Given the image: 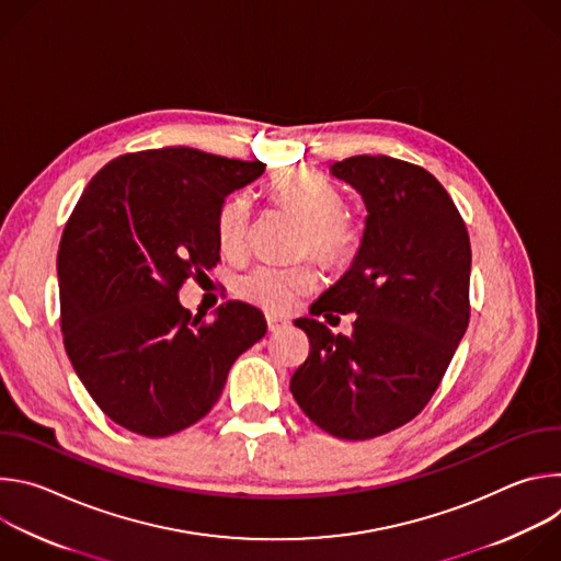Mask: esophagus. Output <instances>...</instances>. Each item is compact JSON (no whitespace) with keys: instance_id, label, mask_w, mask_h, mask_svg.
<instances>
[{"instance_id":"34e87169","label":"esophagus","mask_w":561,"mask_h":561,"mask_svg":"<svg viewBox=\"0 0 561 561\" xmlns=\"http://www.w3.org/2000/svg\"><path fill=\"white\" fill-rule=\"evenodd\" d=\"M266 324H268V331H271V333H277V331H282V329L288 327V319H282V317H277V314H266Z\"/></svg>"}]
</instances>
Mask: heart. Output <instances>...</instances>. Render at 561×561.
<instances>
[{"instance_id": "heart-1", "label": "heart", "mask_w": 561, "mask_h": 561, "mask_svg": "<svg viewBox=\"0 0 561 561\" xmlns=\"http://www.w3.org/2000/svg\"><path fill=\"white\" fill-rule=\"evenodd\" d=\"M273 202L290 210L304 226L308 251L319 264L342 271L353 264L364 242L362 221L344 210L342 193L310 169H286L266 184ZM251 224V202L247 195L230 197L217 213V242L228 255L242 253ZM317 288V273L310 264L273 266L260 264L237 277V295L268 310L286 312L297 297Z\"/></svg>"}]
</instances>
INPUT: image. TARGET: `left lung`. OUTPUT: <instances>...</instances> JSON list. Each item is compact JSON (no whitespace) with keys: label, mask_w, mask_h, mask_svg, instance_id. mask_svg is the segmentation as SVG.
I'll return each mask as SVG.
<instances>
[{"label":"left lung","mask_w":561,"mask_h":561,"mask_svg":"<svg viewBox=\"0 0 561 561\" xmlns=\"http://www.w3.org/2000/svg\"><path fill=\"white\" fill-rule=\"evenodd\" d=\"M331 173L362 193L368 217L351 271L310 312H355V322L346 337L297 319L310 351L290 392L319 428L362 442L409 424L435 394L470 319V239L422 167L357 154Z\"/></svg>","instance_id":"left-lung-1"}]
</instances>
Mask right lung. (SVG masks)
Masks as SVG:
<instances>
[{
  "label": "right lung",
  "mask_w": 561,
  "mask_h": 561,
  "mask_svg": "<svg viewBox=\"0 0 561 561\" xmlns=\"http://www.w3.org/2000/svg\"><path fill=\"white\" fill-rule=\"evenodd\" d=\"M264 169L186 146L126 152L75 204L57 253L64 348L126 431L167 437L199 422L232 362L264 337L255 306L226 301L208 322L178 297L219 262L226 197Z\"/></svg>",
  "instance_id": "1"
}]
</instances>
